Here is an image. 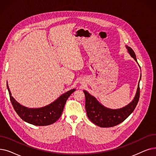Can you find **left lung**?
Masks as SVG:
<instances>
[{
  "mask_svg": "<svg viewBox=\"0 0 156 156\" xmlns=\"http://www.w3.org/2000/svg\"><path fill=\"white\" fill-rule=\"evenodd\" d=\"M126 47L128 53L137 62L136 55L133 49L129 46H126ZM83 92L85 96V109L88 118L92 123L101 127H113L122 122L136 108L140 98V83H138L137 90L133 101L126 106L119 109L106 108L87 91L83 90Z\"/></svg>",
  "mask_w": 156,
  "mask_h": 156,
  "instance_id": "1",
  "label": "left lung"
}]
</instances>
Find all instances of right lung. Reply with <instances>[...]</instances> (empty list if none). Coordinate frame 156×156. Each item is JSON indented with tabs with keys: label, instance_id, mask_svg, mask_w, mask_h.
<instances>
[{
	"label": "right lung",
	"instance_id": "1",
	"mask_svg": "<svg viewBox=\"0 0 156 156\" xmlns=\"http://www.w3.org/2000/svg\"><path fill=\"white\" fill-rule=\"evenodd\" d=\"M7 87L9 94L11 102L20 117L26 122L38 126H48L55 122L61 116L67 99L76 90L75 89H73L66 92L53 102L45 106L30 108L24 106L17 102L12 97L8 83Z\"/></svg>",
	"mask_w": 156,
	"mask_h": 156
}]
</instances>
